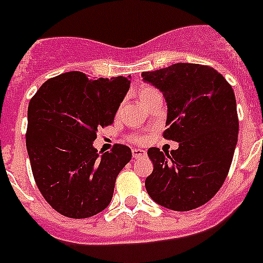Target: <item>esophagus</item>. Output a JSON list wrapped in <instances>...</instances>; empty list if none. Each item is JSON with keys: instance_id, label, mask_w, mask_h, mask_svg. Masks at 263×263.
Segmentation results:
<instances>
[{"instance_id": "esophagus-1", "label": "esophagus", "mask_w": 263, "mask_h": 263, "mask_svg": "<svg viewBox=\"0 0 263 263\" xmlns=\"http://www.w3.org/2000/svg\"><path fill=\"white\" fill-rule=\"evenodd\" d=\"M132 155H133L134 159H138L146 155V151L141 150V148H133V150H132Z\"/></svg>"}]
</instances>
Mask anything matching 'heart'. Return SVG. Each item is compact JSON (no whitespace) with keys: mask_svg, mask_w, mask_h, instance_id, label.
<instances>
[{"mask_svg":"<svg viewBox=\"0 0 263 263\" xmlns=\"http://www.w3.org/2000/svg\"><path fill=\"white\" fill-rule=\"evenodd\" d=\"M155 93H158V91H155L154 88L151 87H142L141 90H139L138 92V96H139V100H141L142 104H146V103L148 102V99L153 98ZM133 141L136 142H143L144 138L143 137H134Z\"/></svg>","mask_w":263,"mask_h":263,"instance_id":"obj_1","label":"heart"}]
</instances>
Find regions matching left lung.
Returning <instances> with one entry per match:
<instances>
[{
  "label": "left lung",
  "mask_w": 263,
  "mask_h": 263,
  "mask_svg": "<svg viewBox=\"0 0 263 263\" xmlns=\"http://www.w3.org/2000/svg\"><path fill=\"white\" fill-rule=\"evenodd\" d=\"M142 77L167 102L163 137L179 142L171 153L148 148L154 171L146 190L160 206L194 210L215 196L230 171L238 134L235 93L224 77L206 65L180 62Z\"/></svg>",
  "instance_id": "1"
}]
</instances>
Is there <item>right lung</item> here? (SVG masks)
<instances>
[{
	"label": "right lung",
	"mask_w": 263,
	"mask_h": 263,
	"mask_svg": "<svg viewBox=\"0 0 263 263\" xmlns=\"http://www.w3.org/2000/svg\"><path fill=\"white\" fill-rule=\"evenodd\" d=\"M125 77L88 79L69 71L48 79L28 104L26 146L39 190L61 215L90 218L109 204L116 177L132 159L124 144L103 155L92 146L113 124L129 91Z\"/></svg>",
	"instance_id": "right-lung-1"
}]
</instances>
